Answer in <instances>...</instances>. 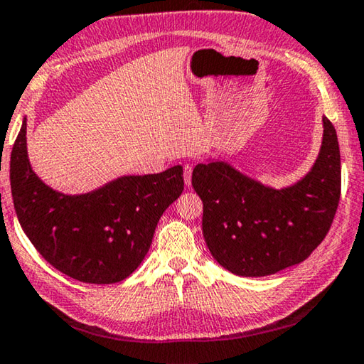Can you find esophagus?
I'll return each instance as SVG.
<instances>
[{
    "instance_id": "1",
    "label": "esophagus",
    "mask_w": 364,
    "mask_h": 364,
    "mask_svg": "<svg viewBox=\"0 0 364 364\" xmlns=\"http://www.w3.org/2000/svg\"><path fill=\"white\" fill-rule=\"evenodd\" d=\"M192 172H193V166L192 164L183 166V181H186V186L187 187L192 186Z\"/></svg>"
}]
</instances>
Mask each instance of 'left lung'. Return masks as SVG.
Here are the masks:
<instances>
[{
    "instance_id": "1",
    "label": "left lung",
    "mask_w": 364,
    "mask_h": 364,
    "mask_svg": "<svg viewBox=\"0 0 364 364\" xmlns=\"http://www.w3.org/2000/svg\"><path fill=\"white\" fill-rule=\"evenodd\" d=\"M315 164L294 186L272 188L224 161L196 164L203 235L213 257L238 277H267L304 262L333 224L341 198V151L323 117Z\"/></svg>"
}]
</instances>
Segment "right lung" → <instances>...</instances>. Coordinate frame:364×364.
Returning a JSON list of instances; mask_svg holds the SVG:
<instances>
[{
	"label": "right lung",
	"mask_w": 364,
	"mask_h": 364,
	"mask_svg": "<svg viewBox=\"0 0 364 364\" xmlns=\"http://www.w3.org/2000/svg\"><path fill=\"white\" fill-rule=\"evenodd\" d=\"M182 166L159 174L123 176L94 192L48 187L27 155V119L11 153L17 219L36 251L67 277L112 284L131 275L150 250L159 218L183 190Z\"/></svg>",
	"instance_id": "obj_1"
}]
</instances>
